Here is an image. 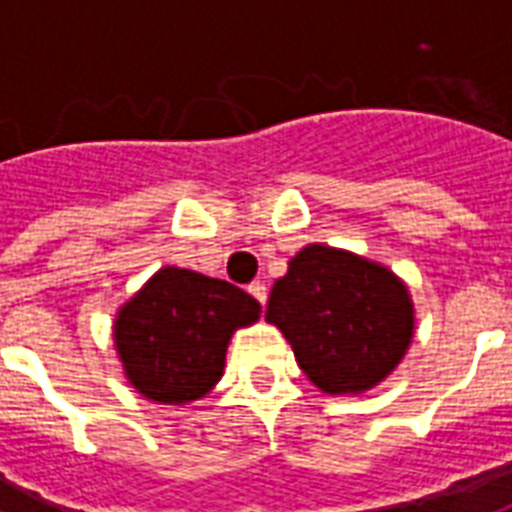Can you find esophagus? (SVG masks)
<instances>
[{
  "mask_svg": "<svg viewBox=\"0 0 512 512\" xmlns=\"http://www.w3.org/2000/svg\"><path fill=\"white\" fill-rule=\"evenodd\" d=\"M249 295L255 297L260 305H265V300H268V287H265L263 281H255V284H249Z\"/></svg>",
  "mask_w": 512,
  "mask_h": 512,
  "instance_id": "34e87169",
  "label": "esophagus"
}]
</instances>
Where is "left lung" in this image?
I'll use <instances>...</instances> for the list:
<instances>
[{
	"instance_id": "obj_1",
	"label": "left lung",
	"mask_w": 512,
	"mask_h": 512,
	"mask_svg": "<svg viewBox=\"0 0 512 512\" xmlns=\"http://www.w3.org/2000/svg\"><path fill=\"white\" fill-rule=\"evenodd\" d=\"M265 321L281 329L321 393L361 396L406 356L414 303L388 265L350 249L305 244L273 284Z\"/></svg>"
}]
</instances>
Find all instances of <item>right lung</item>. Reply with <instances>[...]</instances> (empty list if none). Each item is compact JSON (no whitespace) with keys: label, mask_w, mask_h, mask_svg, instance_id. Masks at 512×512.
<instances>
[{"label":"right lung","mask_w":512,"mask_h":512,"mask_svg":"<svg viewBox=\"0 0 512 512\" xmlns=\"http://www.w3.org/2000/svg\"><path fill=\"white\" fill-rule=\"evenodd\" d=\"M260 313L244 289L164 265L116 311L114 348L124 377L156 404L199 401L223 377L233 332Z\"/></svg>","instance_id":"add662e5"}]
</instances>
